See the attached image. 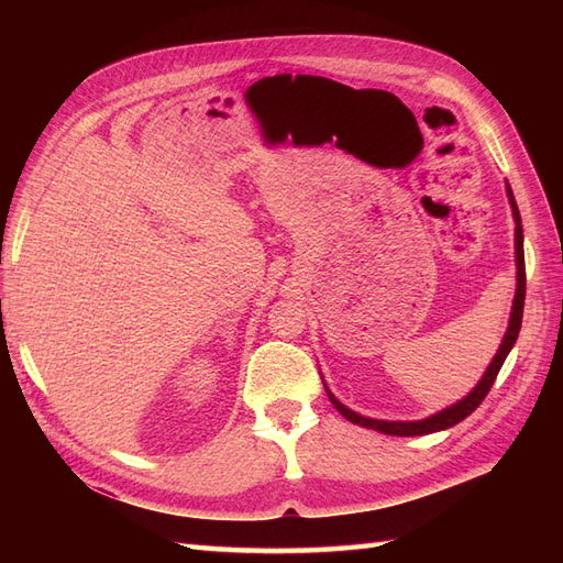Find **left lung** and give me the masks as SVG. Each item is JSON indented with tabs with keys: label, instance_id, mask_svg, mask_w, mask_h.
<instances>
[{
	"label": "left lung",
	"instance_id": "left-lung-1",
	"mask_svg": "<svg viewBox=\"0 0 563 563\" xmlns=\"http://www.w3.org/2000/svg\"><path fill=\"white\" fill-rule=\"evenodd\" d=\"M507 199H509V207H512V216H515V263H517V294H515V300H512V312H509V323H507V331L503 335V343L496 352V356H493L486 373L482 376V380L474 385V389L470 391V395H465L460 401L441 408V411H437L434 416H428L422 420H376V418H366L362 413L352 411V408H347L343 401H338L333 391L327 387V383H323V387H327V395L331 399V404L338 408L340 416H345L350 422L360 424V428H366V430H376V432H383V434H391V437H420V434H432V432H441V430H449L453 428V424H457L460 420H465L472 411H476V406H479L484 401V397L488 395L490 385L496 383V376L498 371L503 368L505 360L509 350L515 347L517 338H519V329H521V317H523V298H526V265H523V230H521V216H519V209H517V201H515V195H512V187H509L507 183Z\"/></svg>",
	"mask_w": 563,
	"mask_h": 563
}]
</instances>
